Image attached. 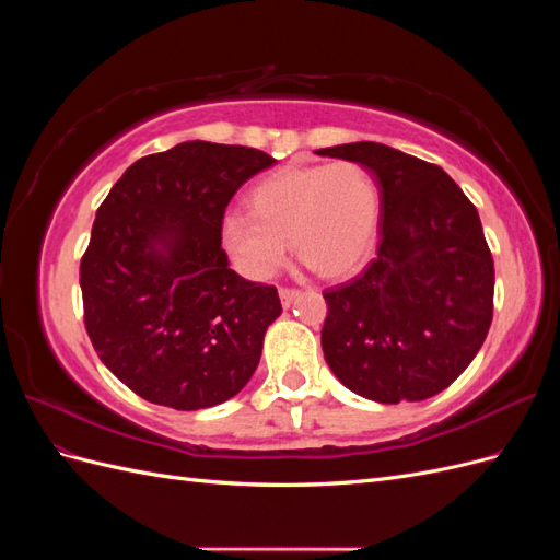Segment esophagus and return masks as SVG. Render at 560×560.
<instances>
[{
	"mask_svg": "<svg viewBox=\"0 0 560 560\" xmlns=\"http://www.w3.org/2000/svg\"><path fill=\"white\" fill-rule=\"evenodd\" d=\"M296 296H299V290H290V287H280V301H282L284 308L290 306V303H292Z\"/></svg>",
	"mask_w": 560,
	"mask_h": 560,
	"instance_id": "34e87169",
	"label": "esophagus"
}]
</instances>
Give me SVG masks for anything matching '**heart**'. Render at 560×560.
Listing matches in <instances>:
<instances>
[{
    "label": "heart",
    "instance_id": "1",
    "mask_svg": "<svg viewBox=\"0 0 560 560\" xmlns=\"http://www.w3.org/2000/svg\"><path fill=\"white\" fill-rule=\"evenodd\" d=\"M378 217V186L364 165H294L254 186L249 214L233 212L224 219V243L257 280L276 273L287 241L322 278H343L369 259Z\"/></svg>",
    "mask_w": 560,
    "mask_h": 560
}]
</instances>
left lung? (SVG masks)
<instances>
[{
    "label": "left lung",
    "instance_id": "1",
    "mask_svg": "<svg viewBox=\"0 0 560 560\" xmlns=\"http://www.w3.org/2000/svg\"><path fill=\"white\" fill-rule=\"evenodd\" d=\"M315 154L364 165L381 198L376 259L325 292L329 369L371 401L439 395L477 358L493 319L495 266L477 208L442 167L393 147Z\"/></svg>",
    "mask_w": 560,
    "mask_h": 560
}]
</instances>
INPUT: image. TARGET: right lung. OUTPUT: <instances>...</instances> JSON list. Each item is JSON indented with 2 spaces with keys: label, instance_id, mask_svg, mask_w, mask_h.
<instances>
[{
  "label": "right lung",
  "instance_id": "right-lung-1",
  "mask_svg": "<svg viewBox=\"0 0 560 560\" xmlns=\"http://www.w3.org/2000/svg\"><path fill=\"white\" fill-rule=\"evenodd\" d=\"M276 163L259 149L182 142L135 161L97 208L81 257L83 322L135 395L177 411L235 397L282 313L278 290L229 268V200Z\"/></svg>",
  "mask_w": 560,
  "mask_h": 560
}]
</instances>
